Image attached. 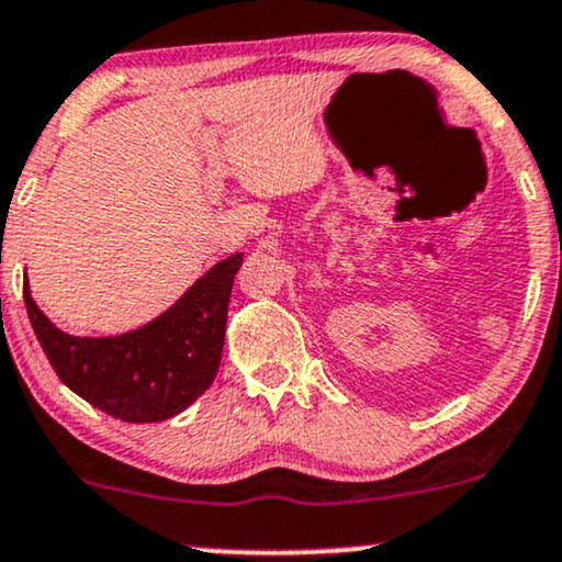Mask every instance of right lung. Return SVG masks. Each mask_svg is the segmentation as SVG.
<instances>
[{
    "label": "right lung",
    "instance_id": "obj_1",
    "mask_svg": "<svg viewBox=\"0 0 562 562\" xmlns=\"http://www.w3.org/2000/svg\"><path fill=\"white\" fill-rule=\"evenodd\" d=\"M243 254L214 263L159 319L120 337L65 335L31 299L29 319L57 376L93 408L120 422H165L204 395L220 369L227 303Z\"/></svg>",
    "mask_w": 562,
    "mask_h": 562
}]
</instances>
